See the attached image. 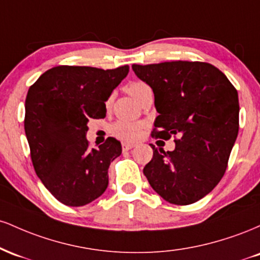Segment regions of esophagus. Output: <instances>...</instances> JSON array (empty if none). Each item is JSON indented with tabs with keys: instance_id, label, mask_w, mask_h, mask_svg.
<instances>
[{
	"instance_id": "34e87169",
	"label": "esophagus",
	"mask_w": 260,
	"mask_h": 260,
	"mask_svg": "<svg viewBox=\"0 0 260 260\" xmlns=\"http://www.w3.org/2000/svg\"><path fill=\"white\" fill-rule=\"evenodd\" d=\"M132 148H134V144H132V143H122V149H123V151L131 150Z\"/></svg>"
}]
</instances>
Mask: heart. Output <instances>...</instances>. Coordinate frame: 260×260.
Masks as SVG:
<instances>
[{
    "instance_id": "1",
    "label": "heart",
    "mask_w": 260,
    "mask_h": 260,
    "mask_svg": "<svg viewBox=\"0 0 260 260\" xmlns=\"http://www.w3.org/2000/svg\"><path fill=\"white\" fill-rule=\"evenodd\" d=\"M147 89H150L148 84H145L144 82H132L127 85V91L133 99L138 100V98L142 95V92H144ZM145 124L143 122H131V121H124V120H118L115 123L111 124L110 131L115 137L117 138L123 139V140H134L138 139L142 136L143 131H144Z\"/></svg>"
}]
</instances>
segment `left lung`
<instances>
[{
  "label": "left lung",
  "instance_id": "obj_1",
  "mask_svg": "<svg viewBox=\"0 0 260 260\" xmlns=\"http://www.w3.org/2000/svg\"><path fill=\"white\" fill-rule=\"evenodd\" d=\"M150 85L159 116L153 137H175L174 151L153 148L144 172L153 189L176 205L196 203L225 174L238 134L237 90L228 77L207 62L171 61L133 64Z\"/></svg>",
  "mask_w": 260,
  "mask_h": 260
}]
</instances>
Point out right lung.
Here are the masks:
<instances>
[{
    "instance_id": "right-lung-1",
    "label": "right lung",
    "mask_w": 260,
    "mask_h": 260,
    "mask_svg": "<svg viewBox=\"0 0 260 260\" xmlns=\"http://www.w3.org/2000/svg\"><path fill=\"white\" fill-rule=\"evenodd\" d=\"M86 66H57L30 85L25 99L24 129L38 177L57 201L83 207L103 194L110 164L121 143L107 138L90 149L85 138L89 118H104L105 101L128 74Z\"/></svg>"
}]
</instances>
